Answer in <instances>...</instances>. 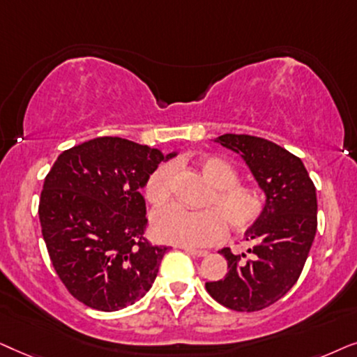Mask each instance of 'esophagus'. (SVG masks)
<instances>
[{
  "label": "esophagus",
  "instance_id": "1",
  "mask_svg": "<svg viewBox=\"0 0 357 357\" xmlns=\"http://www.w3.org/2000/svg\"><path fill=\"white\" fill-rule=\"evenodd\" d=\"M189 256H192V258H204V256L208 255V251H204V250H192V248H186L184 250Z\"/></svg>",
  "mask_w": 357,
  "mask_h": 357
}]
</instances>
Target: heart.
<instances>
[{"mask_svg": "<svg viewBox=\"0 0 357 357\" xmlns=\"http://www.w3.org/2000/svg\"><path fill=\"white\" fill-rule=\"evenodd\" d=\"M197 169L212 184L202 201V206L208 208H161L151 218V231L156 238L186 248H201L220 241L227 227L234 234H245L263 217L268 204L264 189L258 184L240 183L235 165L220 156H202L197 160ZM173 174L171 163H163L151 171L144 186L146 202L161 207L169 201Z\"/></svg>", "mask_w": 357, "mask_h": 357, "instance_id": "obj_1", "label": "heart"}]
</instances>
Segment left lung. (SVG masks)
Wrapping results in <instances>:
<instances>
[{
    "label": "left lung",
    "mask_w": 357,
    "mask_h": 357,
    "mask_svg": "<svg viewBox=\"0 0 357 357\" xmlns=\"http://www.w3.org/2000/svg\"><path fill=\"white\" fill-rule=\"evenodd\" d=\"M215 142L241 155L268 204L263 217L245 234L255 241L248 250L251 258L220 250L228 273L220 281L206 282V289L223 307L258 312L286 296L301 278L317 234L315 184L302 160L273 142L235 134Z\"/></svg>",
    "instance_id": "left-lung-1"
}]
</instances>
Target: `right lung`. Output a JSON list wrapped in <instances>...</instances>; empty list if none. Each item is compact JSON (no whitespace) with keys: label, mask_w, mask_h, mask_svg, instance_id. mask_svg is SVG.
Here are the masks:
<instances>
[{"label":"right lung","mask_w":357,"mask_h":357,"mask_svg":"<svg viewBox=\"0 0 357 357\" xmlns=\"http://www.w3.org/2000/svg\"><path fill=\"white\" fill-rule=\"evenodd\" d=\"M174 153L119 137L65 150L45 176L39 218L56 275L71 296L101 312L149 292L168 248L145 238V186Z\"/></svg>","instance_id":"obj_1"}]
</instances>
